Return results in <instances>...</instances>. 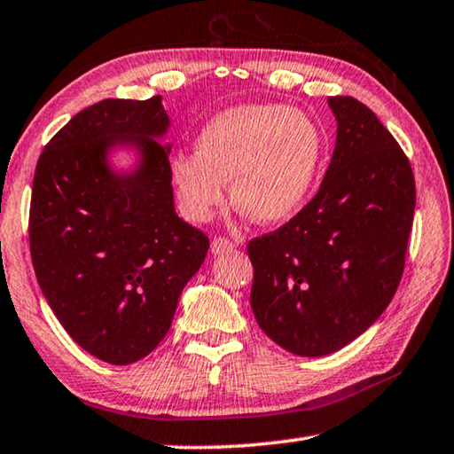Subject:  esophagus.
<instances>
[{"label": "esophagus", "mask_w": 454, "mask_h": 454, "mask_svg": "<svg viewBox=\"0 0 454 454\" xmlns=\"http://www.w3.org/2000/svg\"><path fill=\"white\" fill-rule=\"evenodd\" d=\"M234 250V244L226 239H214L212 240V254H224Z\"/></svg>", "instance_id": "34e87169"}]
</instances>
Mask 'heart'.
<instances>
[{
	"label": "heart",
	"mask_w": 454,
	"mask_h": 454,
	"mask_svg": "<svg viewBox=\"0 0 454 454\" xmlns=\"http://www.w3.org/2000/svg\"><path fill=\"white\" fill-rule=\"evenodd\" d=\"M327 137L311 114L280 103L239 105L201 127L196 153L171 161L185 215L207 222L226 201L258 224H283L303 210L317 184Z\"/></svg>",
	"instance_id": "1"
}]
</instances>
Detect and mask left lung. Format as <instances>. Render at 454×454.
Here are the masks:
<instances>
[{"mask_svg":"<svg viewBox=\"0 0 454 454\" xmlns=\"http://www.w3.org/2000/svg\"><path fill=\"white\" fill-rule=\"evenodd\" d=\"M337 139L317 196L293 220L248 242L250 307L294 356L345 348L398 289L416 185L408 157L368 106L331 97Z\"/></svg>","mask_w":454,"mask_h":454,"instance_id":"left-lung-1","label":"left lung"}]
</instances>
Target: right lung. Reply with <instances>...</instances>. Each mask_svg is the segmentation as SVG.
Here are the masks:
<instances>
[{
  "label": "right lung",
  "mask_w": 454,
  "mask_h": 454,
  "mask_svg": "<svg viewBox=\"0 0 454 454\" xmlns=\"http://www.w3.org/2000/svg\"><path fill=\"white\" fill-rule=\"evenodd\" d=\"M169 117L161 97L106 98L74 114L42 151L30 206L35 278L56 319L90 356L139 362L174 321L210 248L176 214ZM133 148L129 172L113 150Z\"/></svg>",
  "instance_id": "obj_1"
}]
</instances>
